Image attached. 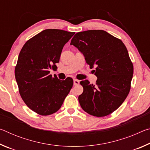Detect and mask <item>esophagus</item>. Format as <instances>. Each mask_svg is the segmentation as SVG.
Returning <instances> with one entry per match:
<instances>
[{"label": "esophagus", "instance_id": "esophagus-1", "mask_svg": "<svg viewBox=\"0 0 150 150\" xmlns=\"http://www.w3.org/2000/svg\"><path fill=\"white\" fill-rule=\"evenodd\" d=\"M73 84L74 85H77L79 84V81L77 80V79H74L73 80Z\"/></svg>", "mask_w": 150, "mask_h": 150}]
</instances>
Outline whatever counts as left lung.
<instances>
[{
	"label": "left lung",
	"mask_w": 150,
	"mask_h": 150,
	"mask_svg": "<svg viewBox=\"0 0 150 150\" xmlns=\"http://www.w3.org/2000/svg\"><path fill=\"white\" fill-rule=\"evenodd\" d=\"M84 55L90 67L96 68V84L82 81L83 92L79 96L86 112L97 117L110 115L128 96L134 73L132 62L122 40L101 30L78 32L71 41Z\"/></svg>",
	"instance_id": "8db88e82"
}]
</instances>
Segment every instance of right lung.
I'll use <instances>...</instances> for the list:
<instances>
[{"label":"right lung","mask_w":150,"mask_h":150,"mask_svg":"<svg viewBox=\"0 0 150 150\" xmlns=\"http://www.w3.org/2000/svg\"><path fill=\"white\" fill-rule=\"evenodd\" d=\"M75 32L47 29L25 43L15 67L20 95L25 104L42 116L59 110L73 85L71 78L65 81L50 74L59 63L64 45Z\"/></svg>","instance_id":"add662e5"}]
</instances>
